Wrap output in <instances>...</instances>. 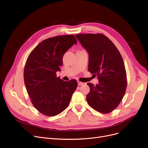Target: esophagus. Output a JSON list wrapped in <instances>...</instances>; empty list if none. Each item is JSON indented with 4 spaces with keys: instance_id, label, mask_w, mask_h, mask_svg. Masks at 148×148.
<instances>
[{
    "instance_id": "obj_1",
    "label": "esophagus",
    "mask_w": 148,
    "mask_h": 148,
    "mask_svg": "<svg viewBox=\"0 0 148 148\" xmlns=\"http://www.w3.org/2000/svg\"><path fill=\"white\" fill-rule=\"evenodd\" d=\"M83 84H84V83L81 82H80V81H78V85H79V86H81V85H83Z\"/></svg>"
}]
</instances>
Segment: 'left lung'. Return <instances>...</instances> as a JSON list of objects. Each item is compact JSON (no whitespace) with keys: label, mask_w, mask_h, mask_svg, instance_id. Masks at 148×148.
<instances>
[{"label":"left lung","mask_w":148,"mask_h":148,"mask_svg":"<svg viewBox=\"0 0 148 148\" xmlns=\"http://www.w3.org/2000/svg\"><path fill=\"white\" fill-rule=\"evenodd\" d=\"M76 37L89 54L88 70L98 75L99 84L88 83V104L101 113L112 112L126 92V73L123 58L114 44L102 34H79Z\"/></svg>","instance_id":"1"}]
</instances>
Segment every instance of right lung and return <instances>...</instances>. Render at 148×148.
I'll list each match as a JSON object with an SVG mask.
<instances>
[{
  "instance_id": "1",
  "label": "right lung",
  "mask_w": 148,
  "mask_h": 148,
  "mask_svg": "<svg viewBox=\"0 0 148 148\" xmlns=\"http://www.w3.org/2000/svg\"><path fill=\"white\" fill-rule=\"evenodd\" d=\"M77 43L73 35L47 38L31 52L24 68V82L34 106L43 115L55 116L68 106L77 82L57 77L63 56Z\"/></svg>"
}]
</instances>
